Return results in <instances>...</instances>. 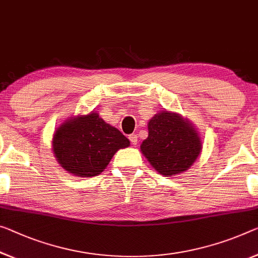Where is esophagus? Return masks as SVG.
<instances>
[{
	"label": "esophagus",
	"instance_id": "obj_1",
	"mask_svg": "<svg viewBox=\"0 0 258 258\" xmlns=\"http://www.w3.org/2000/svg\"><path fill=\"white\" fill-rule=\"evenodd\" d=\"M129 141H130V143H132L133 145H136V144H137V141H138L137 135H136V134L129 135Z\"/></svg>",
	"mask_w": 258,
	"mask_h": 258
}]
</instances>
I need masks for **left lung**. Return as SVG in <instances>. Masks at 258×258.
Instances as JSON below:
<instances>
[{"label": "left lung", "instance_id": "1", "mask_svg": "<svg viewBox=\"0 0 258 258\" xmlns=\"http://www.w3.org/2000/svg\"><path fill=\"white\" fill-rule=\"evenodd\" d=\"M148 128L149 136L142 143L141 151L162 175L184 172L200 156L202 144L198 134L177 114H156Z\"/></svg>", "mask_w": 258, "mask_h": 258}]
</instances>
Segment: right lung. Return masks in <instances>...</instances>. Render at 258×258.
<instances>
[{"instance_id": "right-lung-1", "label": "right lung", "mask_w": 258, "mask_h": 258, "mask_svg": "<svg viewBox=\"0 0 258 258\" xmlns=\"http://www.w3.org/2000/svg\"><path fill=\"white\" fill-rule=\"evenodd\" d=\"M129 143L120 130L106 123L97 113H90L58 126L53 151L67 172L91 177L100 174L117 150Z\"/></svg>"}]
</instances>
